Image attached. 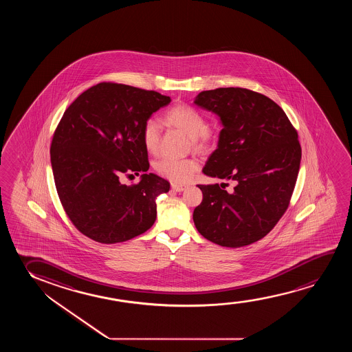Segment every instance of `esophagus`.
<instances>
[{"instance_id": "esophagus-1", "label": "esophagus", "mask_w": 352, "mask_h": 352, "mask_svg": "<svg viewBox=\"0 0 352 352\" xmlns=\"http://www.w3.org/2000/svg\"><path fill=\"white\" fill-rule=\"evenodd\" d=\"M172 188H173V191H175V192H183L184 190L186 188V186H185V185H177V184H173Z\"/></svg>"}]
</instances>
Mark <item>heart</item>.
<instances>
[{"label":"heart","instance_id":"obj_1","mask_svg":"<svg viewBox=\"0 0 352 352\" xmlns=\"http://www.w3.org/2000/svg\"><path fill=\"white\" fill-rule=\"evenodd\" d=\"M164 120L186 133L192 140L193 148L199 153H207L212 149V135L207 130V120L196 108L188 104L173 107L166 111ZM142 137L146 150L149 153H156L160 142L159 122L154 119L145 121ZM198 169L199 164L195 159L164 157L155 164L157 174L174 184L188 183Z\"/></svg>","mask_w":352,"mask_h":352}]
</instances>
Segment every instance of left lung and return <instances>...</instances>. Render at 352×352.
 <instances>
[{
  "label": "left lung",
  "instance_id": "8db88e82",
  "mask_svg": "<svg viewBox=\"0 0 352 352\" xmlns=\"http://www.w3.org/2000/svg\"><path fill=\"white\" fill-rule=\"evenodd\" d=\"M195 104L222 124L217 148L203 173L234 184L198 185L202 203L193 210L197 231L208 241L241 248L260 241L289 207L302 149L297 131L274 101L241 87L198 94Z\"/></svg>",
  "mask_w": 352,
  "mask_h": 352
}]
</instances>
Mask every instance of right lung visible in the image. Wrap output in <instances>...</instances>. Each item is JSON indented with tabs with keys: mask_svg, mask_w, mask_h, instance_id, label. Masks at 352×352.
<instances>
[{
	"mask_svg": "<svg viewBox=\"0 0 352 352\" xmlns=\"http://www.w3.org/2000/svg\"><path fill=\"white\" fill-rule=\"evenodd\" d=\"M169 102L159 92L100 82L63 113L50 146L55 186L69 220L92 241L121 243L154 225L156 197L170 185L145 173L149 161L142 130ZM140 171L145 173L140 184H120L122 173Z\"/></svg>",
	"mask_w": 352,
	"mask_h": 352,
	"instance_id": "add662e5",
	"label": "right lung"
}]
</instances>
